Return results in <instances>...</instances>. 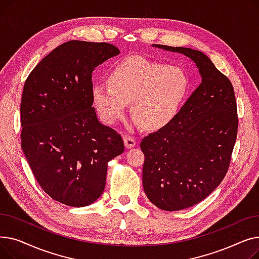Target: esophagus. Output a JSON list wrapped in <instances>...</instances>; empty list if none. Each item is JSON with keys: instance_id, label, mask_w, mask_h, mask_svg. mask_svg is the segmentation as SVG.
<instances>
[{"instance_id": "obj_1", "label": "esophagus", "mask_w": 259, "mask_h": 259, "mask_svg": "<svg viewBox=\"0 0 259 259\" xmlns=\"http://www.w3.org/2000/svg\"><path fill=\"white\" fill-rule=\"evenodd\" d=\"M124 143H125V146L127 149H130L132 147L135 146V140L132 138V137H129V135H127V137L124 138Z\"/></svg>"}]
</instances>
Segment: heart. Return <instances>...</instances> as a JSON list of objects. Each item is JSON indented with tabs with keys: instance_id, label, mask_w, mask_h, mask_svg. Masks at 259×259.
<instances>
[{
	"instance_id": "b5f03b06",
	"label": "heart",
	"mask_w": 259,
	"mask_h": 259,
	"mask_svg": "<svg viewBox=\"0 0 259 259\" xmlns=\"http://www.w3.org/2000/svg\"><path fill=\"white\" fill-rule=\"evenodd\" d=\"M107 84L92 89L95 108L106 124L112 125L131 113L147 130H157L174 118L186 98L189 78L178 66H166L144 58H130L109 74Z\"/></svg>"
}]
</instances>
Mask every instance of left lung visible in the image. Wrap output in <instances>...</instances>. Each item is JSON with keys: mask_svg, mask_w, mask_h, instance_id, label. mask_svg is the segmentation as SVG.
Wrapping results in <instances>:
<instances>
[{"mask_svg": "<svg viewBox=\"0 0 259 259\" xmlns=\"http://www.w3.org/2000/svg\"><path fill=\"white\" fill-rule=\"evenodd\" d=\"M185 54L201 83L165 127L141 143L143 186L152 203L179 211L205 199L226 176L237 138L238 117L231 80L201 51L153 45Z\"/></svg>", "mask_w": 259, "mask_h": 259, "instance_id": "8db88e82", "label": "left lung"}]
</instances>
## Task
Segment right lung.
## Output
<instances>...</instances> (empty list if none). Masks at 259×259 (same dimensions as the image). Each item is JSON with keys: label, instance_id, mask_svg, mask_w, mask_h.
<instances>
[{"label": "right lung", "instance_id": "add662e5", "mask_svg": "<svg viewBox=\"0 0 259 259\" xmlns=\"http://www.w3.org/2000/svg\"><path fill=\"white\" fill-rule=\"evenodd\" d=\"M109 43L69 40L27 77L21 101V146L38 185L54 200L84 207L106 185L107 164L125 150L92 107V72L117 56Z\"/></svg>", "mask_w": 259, "mask_h": 259}]
</instances>
